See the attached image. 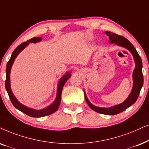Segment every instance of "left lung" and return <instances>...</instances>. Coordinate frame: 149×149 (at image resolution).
<instances>
[{"mask_svg": "<svg viewBox=\"0 0 149 149\" xmlns=\"http://www.w3.org/2000/svg\"><path fill=\"white\" fill-rule=\"evenodd\" d=\"M106 34L109 37L111 43H114L115 44L120 45V46L128 49L132 52L133 56H134L135 62H136V68L134 69V74H133V77H134V86H133L132 93H130V96L128 97V98L123 103L109 108H99V107L93 106L88 100L86 95H85V93L84 97L87 104L88 105V106L92 110L95 111V112L103 114L115 115L119 114V113L122 112L123 111L126 110L127 108L130 107L132 104H134L136 102V100H138L140 90H141L144 82V78L142 70V59L140 58V55L138 54V52L136 51V48L132 44V43H130V41L128 39L125 38L124 37L121 36V35H118L116 34V33H112V32L106 31Z\"/></svg>", "mask_w": 149, "mask_h": 149, "instance_id": "8db88e82", "label": "left lung"}]
</instances>
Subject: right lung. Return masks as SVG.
Returning <instances> with one entry per match:
<instances>
[{
    "label": "right lung",
    "mask_w": 149,
    "mask_h": 149,
    "mask_svg": "<svg viewBox=\"0 0 149 149\" xmlns=\"http://www.w3.org/2000/svg\"><path fill=\"white\" fill-rule=\"evenodd\" d=\"M41 37H34V38H32L27 41L23 42L21 43L20 45H19L16 48L14 49V51L13 52L12 55H11V58H10L9 61H8L7 64V67H6V80H5V88L6 90L7 91L8 95L11 100V102L13 105V106L15 108H17V110H19L21 112H22L24 114H27L28 116H32V117H35V118H39V117H43V116H47L52 113L56 112L58 110L59 106H60L61 101V93H62V90L63 86L65 84V82H67V80L71 77L70 73L67 72L64 76L60 80V82L58 83V90H57V95L56 98L55 102L53 103L51 106H49L47 108H45L43 110H35L33 109L29 108L27 107H26L23 105H22L18 101L16 100V98L15 97V96L12 93V91L10 88V80H9V74H10V70H11V67L12 66L13 61H14L15 57L17 56V55L19 54L26 45L29 44V43H36L38 41H41Z\"/></svg>",
    "instance_id": "1"
}]
</instances>
